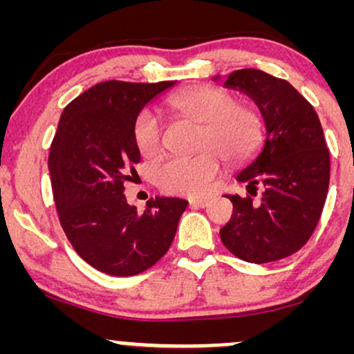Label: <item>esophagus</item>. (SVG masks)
Here are the masks:
<instances>
[{"instance_id":"esophagus-1","label":"esophagus","mask_w":354,"mask_h":354,"mask_svg":"<svg viewBox=\"0 0 354 354\" xmlns=\"http://www.w3.org/2000/svg\"><path fill=\"white\" fill-rule=\"evenodd\" d=\"M189 205L191 208H206L209 205V200H206V198H193V200H189Z\"/></svg>"}]
</instances>
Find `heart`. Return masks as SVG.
<instances>
[{"label":"heart","mask_w":354,"mask_h":354,"mask_svg":"<svg viewBox=\"0 0 354 354\" xmlns=\"http://www.w3.org/2000/svg\"><path fill=\"white\" fill-rule=\"evenodd\" d=\"M174 113L203 124L198 148L191 158H171L154 169L161 189L198 196L213 188L221 173V158L231 165L251 160L263 141V120L256 108L238 103L226 89L196 86L176 93L168 100ZM133 140L145 158L163 151V124L153 109H143L133 124Z\"/></svg>","instance_id":"obj_1"}]
</instances>
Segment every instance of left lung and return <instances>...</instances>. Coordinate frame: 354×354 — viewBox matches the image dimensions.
Wrapping results in <instances>:
<instances>
[{"label":"left lung","instance_id":"obj_1","mask_svg":"<svg viewBox=\"0 0 354 354\" xmlns=\"http://www.w3.org/2000/svg\"><path fill=\"white\" fill-rule=\"evenodd\" d=\"M223 86L254 101L265 141L236 174L250 196L225 194L234 209L219 236L243 261H278L310 239L326 201L330 151L323 128L315 108L288 81L265 71L236 70ZM256 189L262 191L258 202L252 200Z\"/></svg>","mask_w":354,"mask_h":354}]
</instances>
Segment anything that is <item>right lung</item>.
Instances as JSON below:
<instances>
[{
    "label": "right lung",
    "instance_id": "1",
    "mask_svg": "<svg viewBox=\"0 0 354 354\" xmlns=\"http://www.w3.org/2000/svg\"><path fill=\"white\" fill-rule=\"evenodd\" d=\"M174 84L103 81L61 113L48 160L59 223L76 253L106 274H140L163 258L188 206L156 196L138 213L123 194L141 158L133 140L136 116Z\"/></svg>",
    "mask_w": 354,
    "mask_h": 354
}]
</instances>
